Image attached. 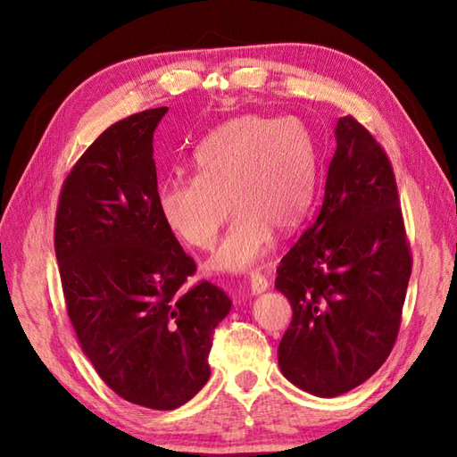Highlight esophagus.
Instances as JSON below:
<instances>
[{"instance_id":"1","label":"esophagus","mask_w":457,"mask_h":457,"mask_svg":"<svg viewBox=\"0 0 457 457\" xmlns=\"http://www.w3.org/2000/svg\"><path fill=\"white\" fill-rule=\"evenodd\" d=\"M250 289H252L253 295H259L262 292H267V289H269V280L262 274H259V272H252V276H250Z\"/></svg>"}]
</instances>
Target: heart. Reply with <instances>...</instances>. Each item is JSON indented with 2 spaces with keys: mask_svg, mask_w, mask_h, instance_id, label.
<instances>
[{
  "mask_svg": "<svg viewBox=\"0 0 457 457\" xmlns=\"http://www.w3.org/2000/svg\"><path fill=\"white\" fill-rule=\"evenodd\" d=\"M198 177H170L158 192L162 217L179 238L212 247L217 270L240 272L269 253L274 230L292 232L307 217L318 183V148L297 118L245 114L217 128L195 154Z\"/></svg>",
  "mask_w": 457,
  "mask_h": 457,
  "instance_id": "b5f03b06",
  "label": "heart"
}]
</instances>
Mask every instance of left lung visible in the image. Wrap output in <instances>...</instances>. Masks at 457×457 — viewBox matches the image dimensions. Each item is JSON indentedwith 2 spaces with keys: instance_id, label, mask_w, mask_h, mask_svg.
Returning a JSON list of instances; mask_svg holds the SVG:
<instances>
[{
  "instance_id": "obj_1",
  "label": "left lung",
  "mask_w": 457,
  "mask_h": 457,
  "mask_svg": "<svg viewBox=\"0 0 457 457\" xmlns=\"http://www.w3.org/2000/svg\"><path fill=\"white\" fill-rule=\"evenodd\" d=\"M324 200L278 267L294 309L278 347L284 378L322 398L349 393L391 354L411 274L391 162L353 116L336 126Z\"/></svg>"
}]
</instances>
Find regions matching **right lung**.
<instances>
[{
	"mask_svg": "<svg viewBox=\"0 0 457 457\" xmlns=\"http://www.w3.org/2000/svg\"><path fill=\"white\" fill-rule=\"evenodd\" d=\"M168 106L103 131L68 173L54 220L68 316L101 379L128 403L175 410L210 379L207 356L232 301L210 282L158 204L154 129Z\"/></svg>",
	"mask_w": 457,
	"mask_h": 457,
	"instance_id": "add662e5",
	"label": "right lung"
}]
</instances>
